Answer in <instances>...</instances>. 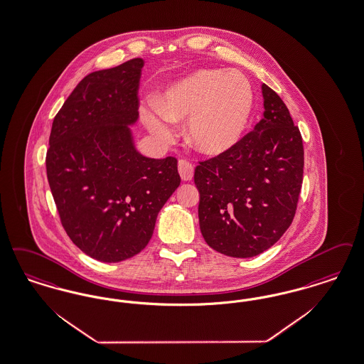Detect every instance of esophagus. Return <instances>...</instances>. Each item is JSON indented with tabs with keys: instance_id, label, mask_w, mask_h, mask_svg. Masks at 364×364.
Returning a JSON list of instances; mask_svg holds the SVG:
<instances>
[{
	"instance_id": "34e87169",
	"label": "esophagus",
	"mask_w": 364,
	"mask_h": 364,
	"mask_svg": "<svg viewBox=\"0 0 364 364\" xmlns=\"http://www.w3.org/2000/svg\"><path fill=\"white\" fill-rule=\"evenodd\" d=\"M177 166H178V173H180L181 180H184V181L192 180V177H193V166H192L191 162H188L187 160H180Z\"/></svg>"
}]
</instances>
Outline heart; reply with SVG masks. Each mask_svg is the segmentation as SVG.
Listing matches in <instances>:
<instances>
[{
  "instance_id": "obj_1",
  "label": "heart",
  "mask_w": 364,
  "mask_h": 364,
  "mask_svg": "<svg viewBox=\"0 0 364 364\" xmlns=\"http://www.w3.org/2000/svg\"><path fill=\"white\" fill-rule=\"evenodd\" d=\"M253 89L240 72L200 69L168 87L159 107L144 109L149 131L164 144L173 138L172 123L187 120L191 146L219 156L240 142L253 109Z\"/></svg>"
}]
</instances>
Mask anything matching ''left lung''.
Wrapping results in <instances>:
<instances>
[{"mask_svg": "<svg viewBox=\"0 0 364 364\" xmlns=\"http://www.w3.org/2000/svg\"><path fill=\"white\" fill-rule=\"evenodd\" d=\"M262 119L229 151L195 169L204 241L247 259L272 247L290 228L304 180V144L290 111L262 85Z\"/></svg>", "mask_w": 364, "mask_h": 364, "instance_id": "obj_1", "label": "left lung"}]
</instances>
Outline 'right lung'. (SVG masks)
Wrapping results in <instances>:
<instances>
[{
  "label": "right lung",
  "mask_w": 364,
  "mask_h": 364,
  "mask_svg": "<svg viewBox=\"0 0 364 364\" xmlns=\"http://www.w3.org/2000/svg\"><path fill=\"white\" fill-rule=\"evenodd\" d=\"M142 68L144 59L134 58L87 74L51 127L46 169L59 218L99 262L138 255L181 181L175 157L147 159L134 145Z\"/></svg>",
  "instance_id": "1"
}]
</instances>
